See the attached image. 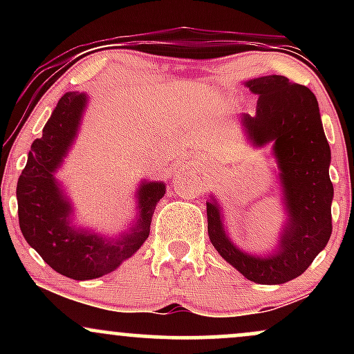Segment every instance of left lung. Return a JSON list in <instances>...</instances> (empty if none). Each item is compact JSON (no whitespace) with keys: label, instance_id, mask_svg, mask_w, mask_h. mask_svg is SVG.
<instances>
[{"label":"left lung","instance_id":"left-lung-1","mask_svg":"<svg viewBox=\"0 0 354 354\" xmlns=\"http://www.w3.org/2000/svg\"><path fill=\"white\" fill-rule=\"evenodd\" d=\"M258 95L256 115L241 123L253 146L273 143L288 221L271 254L254 256L233 245L225 233L219 205L206 201L213 246L245 278L259 284H281L308 270L331 236V151L321 124L316 96L279 75L246 81Z\"/></svg>","mask_w":354,"mask_h":354}]
</instances>
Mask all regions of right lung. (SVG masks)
Here are the masks:
<instances>
[{"label": "right lung", "mask_w": 354, "mask_h": 354, "mask_svg": "<svg viewBox=\"0 0 354 354\" xmlns=\"http://www.w3.org/2000/svg\"><path fill=\"white\" fill-rule=\"evenodd\" d=\"M86 103L84 93L61 96L44 124L43 136L31 145L16 186L19 228L28 245L53 270L78 281L111 273L140 250L149 234L154 208L166 191L163 181L141 183L135 225L118 238L109 239L73 226L71 203L55 173L78 135Z\"/></svg>", "instance_id": "add662e5"}]
</instances>
